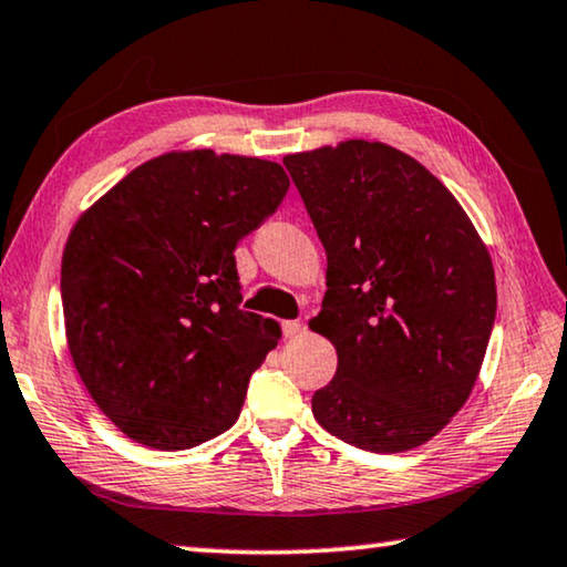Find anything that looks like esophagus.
Segmentation results:
<instances>
[{"instance_id":"esophagus-1","label":"esophagus","mask_w":567,"mask_h":567,"mask_svg":"<svg viewBox=\"0 0 567 567\" xmlns=\"http://www.w3.org/2000/svg\"><path fill=\"white\" fill-rule=\"evenodd\" d=\"M301 329H303V324H301V321H296V319H286V321H281V332H284V337H296V334H301Z\"/></svg>"}]
</instances>
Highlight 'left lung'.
Segmentation results:
<instances>
[{
  "instance_id": "1",
  "label": "left lung",
  "mask_w": 567,
  "mask_h": 567,
  "mask_svg": "<svg viewBox=\"0 0 567 567\" xmlns=\"http://www.w3.org/2000/svg\"><path fill=\"white\" fill-rule=\"evenodd\" d=\"M327 250L313 332L337 347L319 425L372 454L433 439L472 395L496 317L492 258L456 197L378 142L284 156Z\"/></svg>"
}]
</instances>
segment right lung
I'll return each instance as SVG.
<instances>
[{"label": "right lung", "mask_w": 567, "mask_h": 567, "mask_svg": "<svg viewBox=\"0 0 567 567\" xmlns=\"http://www.w3.org/2000/svg\"><path fill=\"white\" fill-rule=\"evenodd\" d=\"M286 193L276 162L172 152L75 223L60 271L68 347L95 405L128 439L182 451L238 421L281 329L240 309L233 254Z\"/></svg>", "instance_id": "obj_1"}]
</instances>
